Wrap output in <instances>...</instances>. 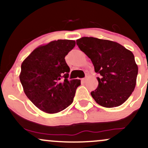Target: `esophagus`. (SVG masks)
Here are the masks:
<instances>
[{"label": "esophagus", "instance_id": "1", "mask_svg": "<svg viewBox=\"0 0 148 148\" xmlns=\"http://www.w3.org/2000/svg\"><path fill=\"white\" fill-rule=\"evenodd\" d=\"M81 81H82V82H85V81H86V78H83L82 79H81Z\"/></svg>", "mask_w": 148, "mask_h": 148}]
</instances>
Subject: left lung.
<instances>
[{"instance_id": "left-lung-1", "label": "left lung", "mask_w": 148, "mask_h": 148, "mask_svg": "<svg viewBox=\"0 0 148 148\" xmlns=\"http://www.w3.org/2000/svg\"><path fill=\"white\" fill-rule=\"evenodd\" d=\"M76 44L100 74L97 88L91 92L95 101L106 108L123 104L136 84L138 68L133 53L118 42L92 37L78 39Z\"/></svg>"}]
</instances>
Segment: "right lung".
Segmentation results:
<instances>
[{"instance_id": "obj_1", "label": "right lung", "mask_w": 148, "mask_h": 148, "mask_svg": "<svg viewBox=\"0 0 148 148\" xmlns=\"http://www.w3.org/2000/svg\"><path fill=\"white\" fill-rule=\"evenodd\" d=\"M76 42L58 40L38 47L21 64L19 79L25 95L47 113H56L72 103L79 79L68 81L70 71L64 57Z\"/></svg>"}]
</instances>
